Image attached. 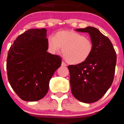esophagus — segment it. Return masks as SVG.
Returning <instances> with one entry per match:
<instances>
[{
    "mask_svg": "<svg viewBox=\"0 0 124 124\" xmlns=\"http://www.w3.org/2000/svg\"><path fill=\"white\" fill-rule=\"evenodd\" d=\"M61 66H64V67H65V66H66V64L64 63V61H62V63H61Z\"/></svg>",
    "mask_w": 124,
    "mask_h": 124,
    "instance_id": "1",
    "label": "esophagus"
}]
</instances>
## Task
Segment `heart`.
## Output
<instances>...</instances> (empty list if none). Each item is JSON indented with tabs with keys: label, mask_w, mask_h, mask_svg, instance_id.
<instances>
[{
	"label": "heart",
	"mask_w": 124,
	"mask_h": 124,
	"mask_svg": "<svg viewBox=\"0 0 124 124\" xmlns=\"http://www.w3.org/2000/svg\"><path fill=\"white\" fill-rule=\"evenodd\" d=\"M47 46L54 54L62 48V54L70 64L84 63L91 54L93 44L90 38L73 30H61L47 39Z\"/></svg>",
	"instance_id": "1"
}]
</instances>
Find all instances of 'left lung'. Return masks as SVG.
<instances>
[{
    "mask_svg": "<svg viewBox=\"0 0 124 124\" xmlns=\"http://www.w3.org/2000/svg\"><path fill=\"white\" fill-rule=\"evenodd\" d=\"M76 31L89 34L93 50L84 63L68 66L72 94L82 102H94L111 86L117 55L110 40L96 28L87 27Z\"/></svg>",
    "mask_w": 124,
    "mask_h": 124,
    "instance_id": "left-lung-1",
    "label": "left lung"
}]
</instances>
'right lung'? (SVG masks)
Listing matches in <instances>:
<instances>
[{"instance_id":"1","label":"right lung","mask_w":124,"mask_h":124,"mask_svg":"<svg viewBox=\"0 0 124 124\" xmlns=\"http://www.w3.org/2000/svg\"><path fill=\"white\" fill-rule=\"evenodd\" d=\"M47 50L46 29L35 28L18 36L8 50V80L22 100L37 101L48 93L50 80L62 60Z\"/></svg>"}]
</instances>
